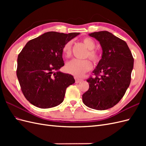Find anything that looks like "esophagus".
Here are the masks:
<instances>
[{
	"mask_svg": "<svg viewBox=\"0 0 146 146\" xmlns=\"http://www.w3.org/2000/svg\"><path fill=\"white\" fill-rule=\"evenodd\" d=\"M74 78H75V80H76V83H77L82 81V78H78L77 77H75Z\"/></svg>",
	"mask_w": 146,
	"mask_h": 146,
	"instance_id": "34e87169",
	"label": "esophagus"
}]
</instances>
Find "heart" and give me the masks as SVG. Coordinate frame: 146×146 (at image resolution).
<instances>
[{
	"mask_svg": "<svg viewBox=\"0 0 146 146\" xmlns=\"http://www.w3.org/2000/svg\"><path fill=\"white\" fill-rule=\"evenodd\" d=\"M83 42L88 48L86 57H88L94 63H98L101 58L100 53L99 50L95 49L96 42L90 37L83 39ZM72 41H69L66 42L63 47V54L66 58H69L71 55ZM92 68V65L89 60H77L73 59L66 64V70L68 73L77 76H81L83 74L89 71Z\"/></svg>",
	"mask_w": 146,
	"mask_h": 146,
	"instance_id": "b5f03b06",
	"label": "heart"
}]
</instances>
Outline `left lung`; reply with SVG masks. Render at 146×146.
Masks as SVG:
<instances>
[{
    "instance_id": "8db88e82",
    "label": "left lung",
    "mask_w": 146,
    "mask_h": 146,
    "mask_svg": "<svg viewBox=\"0 0 146 146\" xmlns=\"http://www.w3.org/2000/svg\"><path fill=\"white\" fill-rule=\"evenodd\" d=\"M102 48V59L90 77L89 90L83 102L91 108L104 110L114 107L124 96L131 81L134 59L127 43L107 31L90 33Z\"/></svg>"
}]
</instances>
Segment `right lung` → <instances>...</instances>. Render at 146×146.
I'll use <instances>...</instances> for the list:
<instances>
[{"label": "right lung", "mask_w": 146, "mask_h": 146, "mask_svg": "<svg viewBox=\"0 0 146 146\" xmlns=\"http://www.w3.org/2000/svg\"><path fill=\"white\" fill-rule=\"evenodd\" d=\"M78 35L48 32L31 39L19 53L17 77L24 97L35 107L49 108L60 105L66 88L75 83L72 75L54 71L64 64L63 46Z\"/></svg>", "instance_id": "1"}]
</instances>
